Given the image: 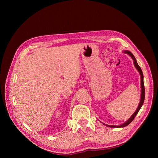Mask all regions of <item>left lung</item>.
I'll use <instances>...</instances> for the list:
<instances>
[{"mask_svg": "<svg viewBox=\"0 0 158 158\" xmlns=\"http://www.w3.org/2000/svg\"><path fill=\"white\" fill-rule=\"evenodd\" d=\"M123 52H125V53H126V54H128V55L129 56H130L131 57V58L132 59L133 63H134V65H135V68L137 69V70L138 71V73H139V74H140V79H141V82H140V84H141V96H140V101L139 105H138V106L136 110L135 111V112L132 114L131 117L130 118H129L126 122H125L124 123L121 124V125H106V124H104V123H102L103 124V125H105L106 126L109 127H111V128H120V127H122V128H123V127H125L128 125L129 124H130V123L133 121V119L135 118V117H136V114H138V111H140V108L142 107L143 103H144V98H145V88H144V76H143L142 71L140 67L139 66V65L138 64L135 56L133 55V54L132 53V52H131V51H127V50H125V51H123Z\"/></svg>", "mask_w": 158, "mask_h": 158, "instance_id": "1", "label": "left lung"}]
</instances>
